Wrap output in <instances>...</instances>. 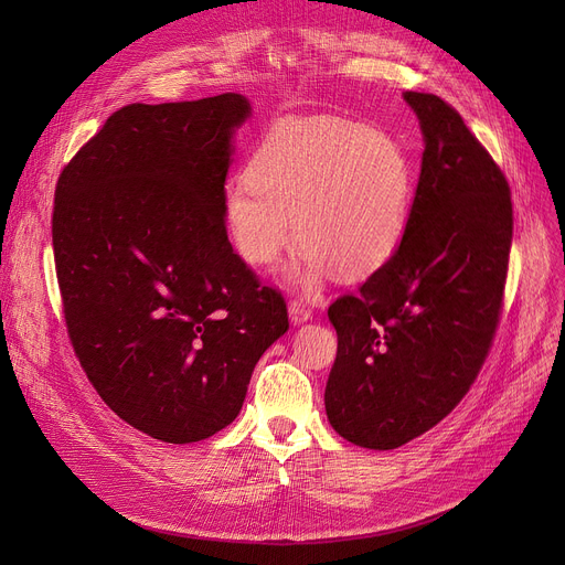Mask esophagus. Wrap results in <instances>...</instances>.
<instances>
[{"label": "esophagus", "instance_id": "34e87169", "mask_svg": "<svg viewBox=\"0 0 565 565\" xmlns=\"http://www.w3.org/2000/svg\"><path fill=\"white\" fill-rule=\"evenodd\" d=\"M288 311H290V320H292L295 324L307 322V320L313 316L311 307H309L307 302H302V300H292L290 307H288Z\"/></svg>", "mask_w": 565, "mask_h": 565}]
</instances>
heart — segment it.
<instances>
[{"instance_id":"1","label":"heart","mask_w":565,"mask_h":565,"mask_svg":"<svg viewBox=\"0 0 565 565\" xmlns=\"http://www.w3.org/2000/svg\"><path fill=\"white\" fill-rule=\"evenodd\" d=\"M414 201V164L387 132L332 116L270 130L228 183L224 220L235 252L273 267L295 237L305 247L300 281L316 288L332 267L369 277L403 243Z\"/></svg>"}]
</instances>
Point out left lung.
<instances>
[{
  "label": "left lung",
  "mask_w": 565,
  "mask_h": 565,
  "mask_svg": "<svg viewBox=\"0 0 565 565\" xmlns=\"http://www.w3.org/2000/svg\"><path fill=\"white\" fill-rule=\"evenodd\" d=\"M424 158L396 254L328 316L332 428L390 451L437 426L477 380L499 324L513 241L507 175L439 96L407 92Z\"/></svg>",
  "instance_id": "left-lung-1"
}]
</instances>
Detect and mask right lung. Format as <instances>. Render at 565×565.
Returning <instances> with one entry per match:
<instances>
[{
    "instance_id": "obj_1",
    "label": "right lung",
    "mask_w": 565,
    "mask_h": 565,
    "mask_svg": "<svg viewBox=\"0 0 565 565\" xmlns=\"http://www.w3.org/2000/svg\"><path fill=\"white\" fill-rule=\"evenodd\" d=\"M241 94L114 111L64 167L52 247L75 358L132 428L201 441L243 407L288 330L281 290L233 252L224 220Z\"/></svg>"
}]
</instances>
